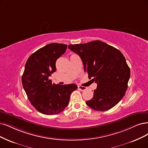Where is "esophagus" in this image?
<instances>
[{"label": "esophagus", "instance_id": "obj_1", "mask_svg": "<svg viewBox=\"0 0 148 148\" xmlns=\"http://www.w3.org/2000/svg\"><path fill=\"white\" fill-rule=\"evenodd\" d=\"M78 88L81 91H84V90H85L86 89V88L85 86H79Z\"/></svg>", "mask_w": 148, "mask_h": 148}]
</instances>
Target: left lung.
Wrapping results in <instances>:
<instances>
[{
	"instance_id": "obj_1",
	"label": "left lung",
	"mask_w": 148,
	"mask_h": 148,
	"mask_svg": "<svg viewBox=\"0 0 148 148\" xmlns=\"http://www.w3.org/2000/svg\"><path fill=\"white\" fill-rule=\"evenodd\" d=\"M68 47L80 56L85 72L97 84L93 97L86 102V105L96 111H106L115 106L125 93L130 75L123 53L99 40Z\"/></svg>"
}]
</instances>
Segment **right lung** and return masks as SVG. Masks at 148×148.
I'll return each mask as SVG.
<instances>
[{"label": "right lung", "instance_id": "obj_1", "mask_svg": "<svg viewBox=\"0 0 148 148\" xmlns=\"http://www.w3.org/2000/svg\"><path fill=\"white\" fill-rule=\"evenodd\" d=\"M67 45L51 43L32 53L25 65L22 84L32 105L47 115L61 112L68 105L70 95L77 90L74 84L56 85L49 77L56 71V63Z\"/></svg>", "mask_w": 148, "mask_h": 148}]
</instances>
